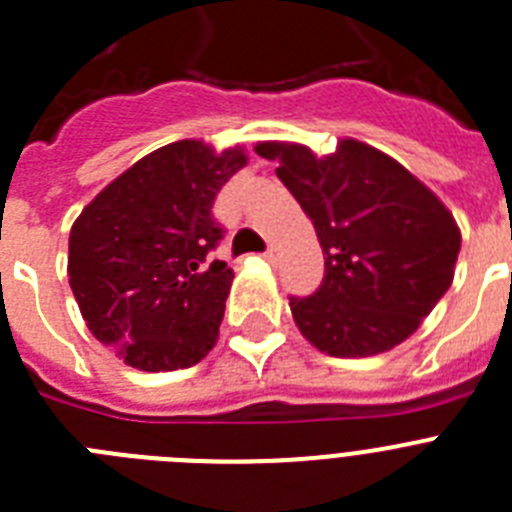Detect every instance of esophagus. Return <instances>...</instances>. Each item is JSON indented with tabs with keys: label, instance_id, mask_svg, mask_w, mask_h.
I'll use <instances>...</instances> for the list:
<instances>
[{
	"label": "esophagus",
	"instance_id": "34e87169",
	"mask_svg": "<svg viewBox=\"0 0 512 512\" xmlns=\"http://www.w3.org/2000/svg\"><path fill=\"white\" fill-rule=\"evenodd\" d=\"M279 256H282V251H279V246H269V251L264 253V261H269V264H277Z\"/></svg>",
	"mask_w": 512,
	"mask_h": 512
}]
</instances>
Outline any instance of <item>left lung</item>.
Returning a JSON list of instances; mask_svg holds the SVG:
<instances>
[{
	"instance_id": "obj_1",
	"label": "left lung",
	"mask_w": 512,
	"mask_h": 512,
	"mask_svg": "<svg viewBox=\"0 0 512 512\" xmlns=\"http://www.w3.org/2000/svg\"><path fill=\"white\" fill-rule=\"evenodd\" d=\"M253 150L277 160L321 243V287L290 300L300 334L331 357H373L409 339L456 274L461 230L451 209L360 139H339L329 155L277 139Z\"/></svg>"
}]
</instances>
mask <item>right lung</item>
I'll use <instances>...</instances> for the list:
<instances>
[{"mask_svg":"<svg viewBox=\"0 0 512 512\" xmlns=\"http://www.w3.org/2000/svg\"><path fill=\"white\" fill-rule=\"evenodd\" d=\"M248 165L181 139L113 178L69 230L67 274L90 334L144 373L191 368L220 336L233 269L207 261L222 230L217 191Z\"/></svg>","mask_w":512,"mask_h":512,"instance_id":"1","label":"right lung"}]
</instances>
